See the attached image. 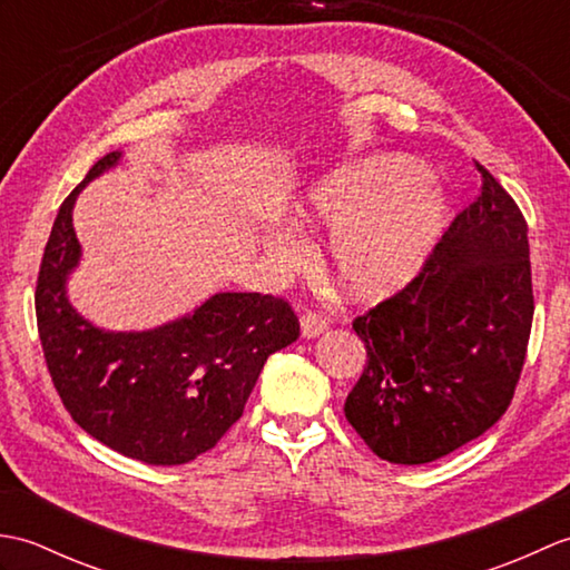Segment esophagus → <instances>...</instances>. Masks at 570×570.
Returning a JSON list of instances; mask_svg holds the SVG:
<instances>
[{
    "label": "esophagus",
    "mask_w": 570,
    "mask_h": 570,
    "mask_svg": "<svg viewBox=\"0 0 570 570\" xmlns=\"http://www.w3.org/2000/svg\"><path fill=\"white\" fill-rule=\"evenodd\" d=\"M325 328H328V321L318 316V313L306 311L304 316H301V335L304 337H318L321 333H325Z\"/></svg>",
    "instance_id": "obj_1"
}]
</instances>
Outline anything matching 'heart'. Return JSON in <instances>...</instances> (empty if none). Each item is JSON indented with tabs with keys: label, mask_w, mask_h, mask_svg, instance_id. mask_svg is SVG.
<instances>
[{
	"label": "heart",
	"mask_w": 570,
	"mask_h": 570,
	"mask_svg": "<svg viewBox=\"0 0 570 570\" xmlns=\"http://www.w3.org/2000/svg\"><path fill=\"white\" fill-rule=\"evenodd\" d=\"M304 229H331L325 269L347 296L396 294L426 266L445 229L443 188L406 156L384 154L337 168L296 203ZM292 237L269 233L264 254L276 269L294 262Z\"/></svg>",
	"instance_id": "heart-1"
}]
</instances>
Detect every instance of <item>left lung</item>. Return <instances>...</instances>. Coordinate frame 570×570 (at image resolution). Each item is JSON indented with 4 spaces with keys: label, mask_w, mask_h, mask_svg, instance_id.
<instances>
[{
    "label": "left lung",
    "mask_w": 570,
    "mask_h": 570,
    "mask_svg": "<svg viewBox=\"0 0 570 570\" xmlns=\"http://www.w3.org/2000/svg\"><path fill=\"white\" fill-rule=\"evenodd\" d=\"M475 166L480 196L421 274L353 321L367 365L345 419L396 465L431 463L494 426L524 367L534 318L527 220Z\"/></svg>",
    "instance_id": "left-lung-1"
}]
</instances>
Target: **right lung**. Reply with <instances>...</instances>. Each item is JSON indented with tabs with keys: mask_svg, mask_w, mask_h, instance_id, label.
<instances>
[{
	"mask_svg": "<svg viewBox=\"0 0 570 570\" xmlns=\"http://www.w3.org/2000/svg\"><path fill=\"white\" fill-rule=\"evenodd\" d=\"M119 159L122 151L102 156L60 205L36 284L39 337L60 402L82 431L141 463L184 465L242 416L266 357L298 337V318L284 298L235 292L139 333L82 318L66 292L80 262L72 205Z\"/></svg>",
	"mask_w": 570,
	"mask_h": 570,
	"instance_id": "1",
	"label": "right lung"
}]
</instances>
